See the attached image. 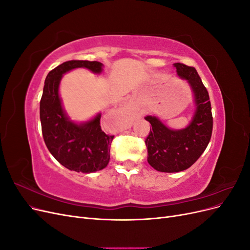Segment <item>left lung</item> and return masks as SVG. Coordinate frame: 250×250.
Returning a JSON list of instances; mask_svg holds the SVG:
<instances>
[{
  "mask_svg": "<svg viewBox=\"0 0 250 250\" xmlns=\"http://www.w3.org/2000/svg\"><path fill=\"white\" fill-rule=\"evenodd\" d=\"M177 75L186 79L194 93L196 110L191 123L184 129L173 130L154 116L145 119L151 124L145 140L151 167L160 172L184 171L198 160L207 149L213 131V116L208 89L195 67L174 63Z\"/></svg>",
  "mask_w": 250,
  "mask_h": 250,
  "instance_id": "obj_1",
  "label": "left lung"
}]
</instances>
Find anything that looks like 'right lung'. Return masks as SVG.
<instances>
[{"label": "right lung", "instance_id": "obj_1", "mask_svg": "<svg viewBox=\"0 0 250 250\" xmlns=\"http://www.w3.org/2000/svg\"><path fill=\"white\" fill-rule=\"evenodd\" d=\"M77 67L100 74L103 64L88 60H70L50 71L44 80L40 104L42 131L47 148L58 163L71 171L93 173L108 165L115 135L102 131L101 113L81 124L73 122L66 116L59 97V83L63 74Z\"/></svg>", "mask_w": 250, "mask_h": 250}]
</instances>
